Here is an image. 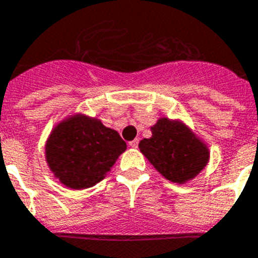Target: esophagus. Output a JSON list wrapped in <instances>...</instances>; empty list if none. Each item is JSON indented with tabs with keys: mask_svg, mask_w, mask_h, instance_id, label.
<instances>
[{
	"mask_svg": "<svg viewBox=\"0 0 258 258\" xmlns=\"http://www.w3.org/2000/svg\"><path fill=\"white\" fill-rule=\"evenodd\" d=\"M138 140L137 138H136V140H133V141H131L129 142V146H131V148H133V149H137L138 148Z\"/></svg>",
	"mask_w": 258,
	"mask_h": 258,
	"instance_id": "esophagus-1",
	"label": "esophagus"
}]
</instances>
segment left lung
<instances>
[{
  "label": "left lung",
  "instance_id": "obj_1",
  "mask_svg": "<svg viewBox=\"0 0 258 258\" xmlns=\"http://www.w3.org/2000/svg\"><path fill=\"white\" fill-rule=\"evenodd\" d=\"M152 133V138L140 142V150L171 182L192 179L207 163V149L186 126L161 118Z\"/></svg>",
  "mask_w": 258,
  "mask_h": 258
}]
</instances>
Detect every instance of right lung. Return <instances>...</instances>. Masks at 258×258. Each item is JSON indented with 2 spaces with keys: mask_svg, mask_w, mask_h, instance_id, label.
<instances>
[{
  "mask_svg": "<svg viewBox=\"0 0 258 258\" xmlns=\"http://www.w3.org/2000/svg\"><path fill=\"white\" fill-rule=\"evenodd\" d=\"M126 144L100 121L76 116L56 126L46 148L50 169L70 188H87L104 179Z\"/></svg>",
  "mask_w": 258,
  "mask_h": 258,
  "instance_id": "add662e5",
  "label": "right lung"
}]
</instances>
